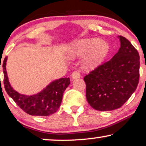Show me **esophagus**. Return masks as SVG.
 I'll return each instance as SVG.
<instances>
[{
  "instance_id": "1",
  "label": "esophagus",
  "mask_w": 146,
  "mask_h": 146,
  "mask_svg": "<svg viewBox=\"0 0 146 146\" xmlns=\"http://www.w3.org/2000/svg\"><path fill=\"white\" fill-rule=\"evenodd\" d=\"M80 76H81V74L79 71H74L72 74V79L79 78Z\"/></svg>"
}]
</instances>
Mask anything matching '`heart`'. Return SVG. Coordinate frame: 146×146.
I'll list each match as a JSON object with an SVG mask.
<instances>
[{"instance_id": "heart-1", "label": "heart", "mask_w": 146, "mask_h": 146, "mask_svg": "<svg viewBox=\"0 0 146 146\" xmlns=\"http://www.w3.org/2000/svg\"><path fill=\"white\" fill-rule=\"evenodd\" d=\"M109 51V44L98 38H90L77 41L68 51L70 58L74 59L85 55L83 59L84 67L93 69L98 66Z\"/></svg>"}]
</instances>
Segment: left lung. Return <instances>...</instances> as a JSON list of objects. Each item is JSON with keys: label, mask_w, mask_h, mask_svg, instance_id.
<instances>
[{"label": "left lung", "mask_w": 146, "mask_h": 146, "mask_svg": "<svg viewBox=\"0 0 146 146\" xmlns=\"http://www.w3.org/2000/svg\"><path fill=\"white\" fill-rule=\"evenodd\" d=\"M119 38L118 53L84 77L87 102L97 110L119 108L130 98L139 83V53L126 38Z\"/></svg>", "instance_id": "1"}]
</instances>
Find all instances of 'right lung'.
Segmentation results:
<instances>
[{
    "mask_svg": "<svg viewBox=\"0 0 146 146\" xmlns=\"http://www.w3.org/2000/svg\"><path fill=\"white\" fill-rule=\"evenodd\" d=\"M7 57L3 61L4 86L7 94L16 104L27 114L32 116H47L58 110L62 100L63 94L70 83L69 78L54 80L41 92L34 95H24L15 91L9 82L6 71ZM1 68V65H0Z\"/></svg>",
    "mask_w": 146,
    "mask_h": 146,
    "instance_id": "add662e5",
    "label": "right lung"
}]
</instances>
